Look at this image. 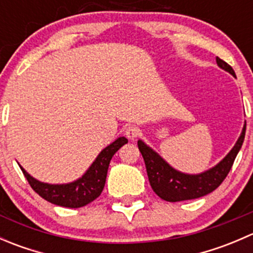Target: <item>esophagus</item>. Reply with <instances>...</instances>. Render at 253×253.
Here are the masks:
<instances>
[{
  "label": "esophagus",
  "instance_id": "obj_1",
  "mask_svg": "<svg viewBox=\"0 0 253 253\" xmlns=\"http://www.w3.org/2000/svg\"><path fill=\"white\" fill-rule=\"evenodd\" d=\"M139 136V128L136 126H129L126 129V137L129 139H136Z\"/></svg>",
  "mask_w": 253,
  "mask_h": 253
}]
</instances>
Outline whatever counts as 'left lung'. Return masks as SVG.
Returning a JSON list of instances; mask_svg holds the SVG:
<instances>
[{
  "label": "left lung",
  "mask_w": 253,
  "mask_h": 253,
  "mask_svg": "<svg viewBox=\"0 0 253 253\" xmlns=\"http://www.w3.org/2000/svg\"><path fill=\"white\" fill-rule=\"evenodd\" d=\"M216 63L219 67L236 77L233 67L228 65L225 61L216 57ZM245 132H246V124L244 125L239 139L233 149L228 153V155L214 168L197 175L183 174V172L177 171L174 168L170 167L157 152L148 147L144 142L138 141V149L144 159L148 178H149L153 191L162 200L168 201V202L195 200V198L203 197L213 192L215 188L220 186V183L225 180L230 171L234 160L244 143Z\"/></svg>",
  "instance_id": "obj_1"
}]
</instances>
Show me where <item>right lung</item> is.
Segmentation results:
<instances>
[{
	"label": "right lung",
	"mask_w": 253,
	"mask_h": 253,
	"mask_svg": "<svg viewBox=\"0 0 253 253\" xmlns=\"http://www.w3.org/2000/svg\"><path fill=\"white\" fill-rule=\"evenodd\" d=\"M128 141L125 137L117 138L116 141L101 150L100 154L96 157L90 168L81 178L73 181V182L63 183V185H51V183L40 182L37 178L28 174L20 165L19 167L29 185L40 197L56 206L79 208V207H84L88 203L93 202L100 196L104 190V186H105L111 158Z\"/></svg>",
	"instance_id": "obj_1"
}]
</instances>
